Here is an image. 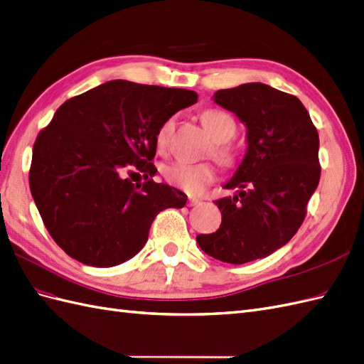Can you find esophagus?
Returning a JSON list of instances; mask_svg holds the SVG:
<instances>
[{
	"label": "esophagus",
	"mask_w": 364,
	"mask_h": 364,
	"mask_svg": "<svg viewBox=\"0 0 364 364\" xmlns=\"http://www.w3.org/2000/svg\"><path fill=\"white\" fill-rule=\"evenodd\" d=\"M199 202H200L199 199H194V198H190V199H188V205H190V207H194V205H198V203H199Z\"/></svg>",
	"instance_id": "34e87169"
}]
</instances>
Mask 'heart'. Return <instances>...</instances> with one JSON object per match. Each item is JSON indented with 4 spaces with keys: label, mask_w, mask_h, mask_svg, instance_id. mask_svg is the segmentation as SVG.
Segmentation results:
<instances>
[{
    "label": "heart",
    "mask_w": 364,
    "mask_h": 364,
    "mask_svg": "<svg viewBox=\"0 0 364 364\" xmlns=\"http://www.w3.org/2000/svg\"><path fill=\"white\" fill-rule=\"evenodd\" d=\"M202 123L210 132V136L219 141V145L215 148L216 157L220 162L232 164L235 159L233 149L224 145L223 141H228L236 134V120L223 109H207L202 112ZM176 119L170 117L159 127L156 144L161 151L166 149ZM162 174L174 187L196 194L205 188L210 182L215 181L216 168L211 164H190L183 161H174L162 166Z\"/></svg>",
    "instance_id": "b5f03b06"
}]
</instances>
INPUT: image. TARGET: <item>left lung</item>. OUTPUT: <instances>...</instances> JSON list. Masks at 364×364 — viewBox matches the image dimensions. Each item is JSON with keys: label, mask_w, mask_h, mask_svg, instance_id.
Instances as JSON below:
<instances>
[{"label": "left lung", "mask_w": 364, "mask_h": 364, "mask_svg": "<svg viewBox=\"0 0 364 364\" xmlns=\"http://www.w3.org/2000/svg\"><path fill=\"white\" fill-rule=\"evenodd\" d=\"M213 99L244 123L247 149L224 183L236 194L215 200L220 227L196 241L211 258L245 264L281 249L303 224L320 182V139L299 99L269 85L245 83Z\"/></svg>", "instance_id": "left-lung-1"}]
</instances>
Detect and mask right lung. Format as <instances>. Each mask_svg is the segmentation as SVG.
<instances>
[{"label": "right lung", "instance_id": "obj_1", "mask_svg": "<svg viewBox=\"0 0 364 364\" xmlns=\"http://www.w3.org/2000/svg\"><path fill=\"white\" fill-rule=\"evenodd\" d=\"M198 94L177 87L111 80L66 100L32 151L31 193L52 239L92 267H114L136 256L165 208H182L187 194L156 183V134ZM144 172L145 184L126 177Z\"/></svg>", "mask_w": 364, "mask_h": 364}]
</instances>
